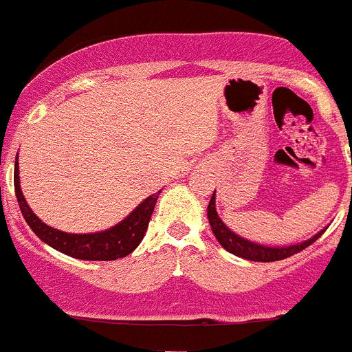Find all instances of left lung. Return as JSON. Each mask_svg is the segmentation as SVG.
Returning a JSON list of instances; mask_svg holds the SVG:
<instances>
[{
    "label": "left lung",
    "instance_id": "1",
    "mask_svg": "<svg viewBox=\"0 0 352 352\" xmlns=\"http://www.w3.org/2000/svg\"><path fill=\"white\" fill-rule=\"evenodd\" d=\"M208 220H210V226L213 229L214 238L219 239V243L226 248L227 252H231L234 256L243 257L248 261H257V263H273V261H282L287 259V257L294 256L298 252L305 250L307 247L319 239L322 236L321 231L317 232L314 238H310L309 241H303L300 245H291V247H264V245L252 243L248 239L241 238V236L234 234L232 231H229L226 227V223L219 219V213H217V208H214V192L210 199V204H208Z\"/></svg>",
    "mask_w": 352,
    "mask_h": 352
}]
</instances>
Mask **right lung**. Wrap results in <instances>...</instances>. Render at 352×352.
Wrapping results in <instances>:
<instances>
[{
	"label": "right lung",
	"instance_id": "add662e5",
	"mask_svg": "<svg viewBox=\"0 0 352 352\" xmlns=\"http://www.w3.org/2000/svg\"><path fill=\"white\" fill-rule=\"evenodd\" d=\"M14 186L21 213H23L28 226L31 227V231L49 247L63 252L70 257L84 261H116L135 250L138 245L141 243V239L144 238L149 219H151L157 199L160 195V190L157 194L149 195L123 222L111 227L107 231L93 232V234H68V232L58 231V229L49 227L47 223H43L28 206L26 199L21 192V185H19L17 162H15L14 170Z\"/></svg>",
	"mask_w": 352,
	"mask_h": 352
}]
</instances>
